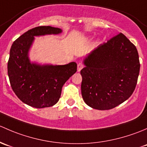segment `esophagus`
I'll use <instances>...</instances> for the list:
<instances>
[{
  "instance_id": "esophagus-1",
  "label": "esophagus",
  "mask_w": 147,
  "mask_h": 147,
  "mask_svg": "<svg viewBox=\"0 0 147 147\" xmlns=\"http://www.w3.org/2000/svg\"><path fill=\"white\" fill-rule=\"evenodd\" d=\"M83 68H84V64L81 63H79L78 64V69H77V71H78V72L81 71V70L83 69Z\"/></svg>"
}]
</instances>
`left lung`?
<instances>
[{
    "label": "left lung",
    "instance_id": "1",
    "mask_svg": "<svg viewBox=\"0 0 147 147\" xmlns=\"http://www.w3.org/2000/svg\"><path fill=\"white\" fill-rule=\"evenodd\" d=\"M81 94L88 106L110 110L128 99L134 92L140 63L136 47L119 33L100 45L84 59Z\"/></svg>",
    "mask_w": 147,
    "mask_h": 147
}]
</instances>
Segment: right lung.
I'll use <instances>...</instances> for the list:
<instances>
[{"mask_svg":"<svg viewBox=\"0 0 147 147\" xmlns=\"http://www.w3.org/2000/svg\"><path fill=\"white\" fill-rule=\"evenodd\" d=\"M61 32L60 28L37 27L24 33L12 45L7 63L10 86L18 98L30 106L45 108L55 105L61 96L63 84L76 72V62L41 65L31 62L29 58L34 37Z\"/></svg>","mask_w":147,"mask_h":147,"instance_id":"1","label":"right lung"}]
</instances>
